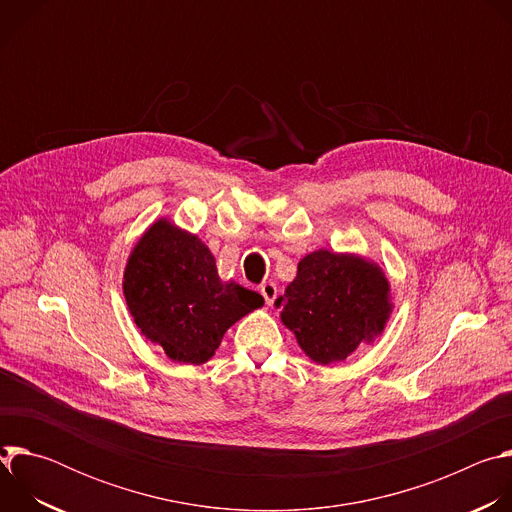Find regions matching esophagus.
<instances>
[{
    "mask_svg": "<svg viewBox=\"0 0 512 512\" xmlns=\"http://www.w3.org/2000/svg\"><path fill=\"white\" fill-rule=\"evenodd\" d=\"M259 291H261V296L265 298V304H267V306H271V304L275 302V298H277V285H275L273 281L261 283Z\"/></svg>",
    "mask_w": 512,
    "mask_h": 512,
    "instance_id": "34e87169",
    "label": "esophagus"
}]
</instances>
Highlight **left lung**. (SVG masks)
I'll return each mask as SVG.
<instances>
[{
  "mask_svg": "<svg viewBox=\"0 0 512 512\" xmlns=\"http://www.w3.org/2000/svg\"><path fill=\"white\" fill-rule=\"evenodd\" d=\"M275 308L306 356L326 367L383 334L393 312L391 283L373 259L318 249L298 263Z\"/></svg>",
  "mask_w": 512,
  "mask_h": 512,
  "instance_id": "left-lung-1",
  "label": "left lung"
}]
</instances>
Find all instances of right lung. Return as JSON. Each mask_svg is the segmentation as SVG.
Listing matches in <instances>:
<instances>
[{"mask_svg":"<svg viewBox=\"0 0 512 512\" xmlns=\"http://www.w3.org/2000/svg\"><path fill=\"white\" fill-rule=\"evenodd\" d=\"M123 296L139 332L180 364L210 360L225 332L265 304L257 291L218 277L210 249L166 216L133 245Z\"/></svg>","mask_w":512,"mask_h":512,"instance_id":"obj_1","label":"right lung"}]
</instances>
